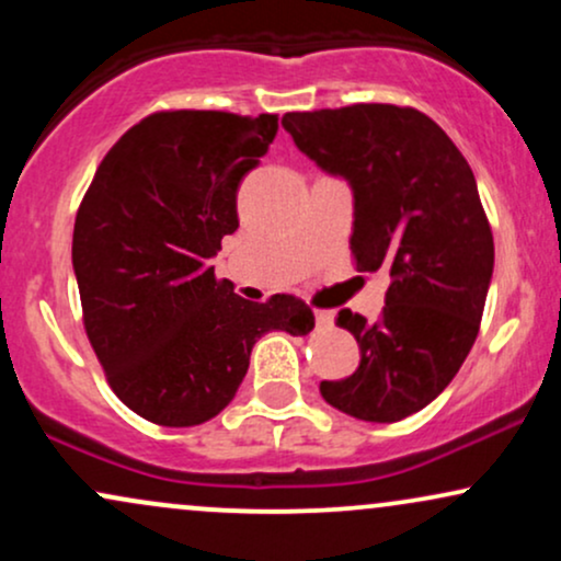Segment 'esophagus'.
Segmentation results:
<instances>
[{
	"label": "esophagus",
	"instance_id": "1",
	"mask_svg": "<svg viewBox=\"0 0 561 561\" xmlns=\"http://www.w3.org/2000/svg\"><path fill=\"white\" fill-rule=\"evenodd\" d=\"M313 317H317L319 327H332V321H334L332 311H313Z\"/></svg>",
	"mask_w": 561,
	"mask_h": 561
}]
</instances>
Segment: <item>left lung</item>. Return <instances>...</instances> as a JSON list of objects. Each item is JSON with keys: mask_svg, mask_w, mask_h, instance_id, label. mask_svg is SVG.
<instances>
[{"mask_svg": "<svg viewBox=\"0 0 561 561\" xmlns=\"http://www.w3.org/2000/svg\"><path fill=\"white\" fill-rule=\"evenodd\" d=\"M282 126L302 156L351 184L358 272L390 274L377 321L337 313L362 362L351 377L321 382V396L356 420L401 422L448 388L478 337L493 234L474 173L414 107L287 113Z\"/></svg>", "mask_w": 561, "mask_h": 561, "instance_id": "1", "label": "left lung"}]
</instances>
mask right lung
Returning <instances> with one entry per match:
<instances>
[{"label":"right lung","instance_id":"1","mask_svg":"<svg viewBox=\"0 0 561 561\" xmlns=\"http://www.w3.org/2000/svg\"><path fill=\"white\" fill-rule=\"evenodd\" d=\"M276 115H147L111 147L73 227L83 327L115 396L141 420L195 427L231 403L266 332L308 334L295 295L250 302L216 279L240 227L237 190L276 137Z\"/></svg>","mask_w":561,"mask_h":561}]
</instances>
